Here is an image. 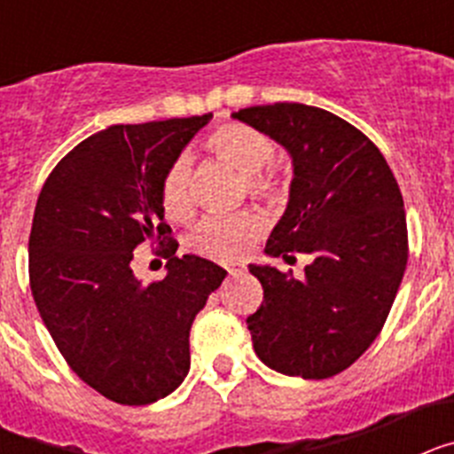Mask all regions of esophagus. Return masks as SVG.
Segmentation results:
<instances>
[{
    "mask_svg": "<svg viewBox=\"0 0 454 454\" xmlns=\"http://www.w3.org/2000/svg\"><path fill=\"white\" fill-rule=\"evenodd\" d=\"M227 272H230L231 277H239V275H243V272H246V266H243V263H227Z\"/></svg>",
    "mask_w": 454,
    "mask_h": 454,
    "instance_id": "34e87169",
    "label": "esophagus"
}]
</instances>
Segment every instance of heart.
<instances>
[{
	"label": "heart",
	"mask_w": 454,
	"mask_h": 454,
	"mask_svg": "<svg viewBox=\"0 0 454 454\" xmlns=\"http://www.w3.org/2000/svg\"><path fill=\"white\" fill-rule=\"evenodd\" d=\"M208 152L224 159L243 172L246 186L252 198L277 200L282 195V182L272 170L277 147L266 131L252 124L223 122L204 140ZM163 214L175 223H186L192 215V172L191 159L177 156L163 172L161 188ZM262 218L252 211H236L230 215H207L192 230L188 247L195 254L214 262H231L262 234Z\"/></svg>",
	"instance_id": "heart-1"
}]
</instances>
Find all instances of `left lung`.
I'll return each mask as SVG.
<instances>
[{
	"label": "left lung",
	"instance_id": "obj_1",
	"mask_svg": "<svg viewBox=\"0 0 454 454\" xmlns=\"http://www.w3.org/2000/svg\"><path fill=\"white\" fill-rule=\"evenodd\" d=\"M234 118L293 156L291 198L266 254L314 256L302 279L250 266L263 286L247 316L254 352L284 375L325 380L352 366L387 323L409 256L403 192L375 143L325 108L277 102Z\"/></svg>",
	"mask_w": 454,
	"mask_h": 454
}]
</instances>
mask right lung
I'll return each instance as SVG.
<instances>
[{
	"mask_svg": "<svg viewBox=\"0 0 454 454\" xmlns=\"http://www.w3.org/2000/svg\"><path fill=\"white\" fill-rule=\"evenodd\" d=\"M211 114L114 124L82 140L50 172L29 236V284L67 366L104 398L150 404L191 368L188 334L227 270L177 256L163 223L161 177ZM140 242L159 245L168 275L140 285Z\"/></svg>",
	"mask_w": 454,
	"mask_h": 454,
	"instance_id": "1",
	"label": "right lung"
}]
</instances>
